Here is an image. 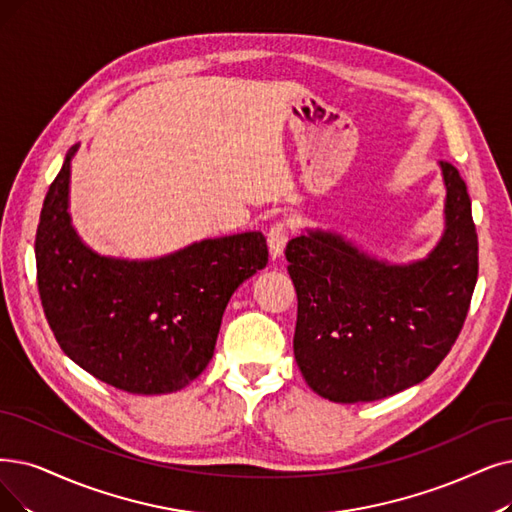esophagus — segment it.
<instances>
[{
    "label": "esophagus",
    "instance_id": "34e87169",
    "mask_svg": "<svg viewBox=\"0 0 512 512\" xmlns=\"http://www.w3.org/2000/svg\"><path fill=\"white\" fill-rule=\"evenodd\" d=\"M288 224L285 222H275L271 224V229L267 231V243H269V252L273 258H279L285 250V243H288Z\"/></svg>",
    "mask_w": 512,
    "mask_h": 512
}]
</instances>
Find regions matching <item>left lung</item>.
Segmentation results:
<instances>
[{"label": "left lung", "instance_id": "8db88e82", "mask_svg": "<svg viewBox=\"0 0 512 512\" xmlns=\"http://www.w3.org/2000/svg\"><path fill=\"white\" fill-rule=\"evenodd\" d=\"M447 229L435 252L388 267L344 239L311 231L285 245L298 296L294 357L321 397H391L431 376L462 332L479 275L466 182L441 161Z\"/></svg>", "mask_w": 512, "mask_h": 512}]
</instances>
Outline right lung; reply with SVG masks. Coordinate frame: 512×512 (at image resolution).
<instances>
[{"instance_id":"obj_1","label":"right lung","mask_w":512,"mask_h":512,"mask_svg":"<svg viewBox=\"0 0 512 512\" xmlns=\"http://www.w3.org/2000/svg\"><path fill=\"white\" fill-rule=\"evenodd\" d=\"M75 149L52 180L35 235L50 330L102 382L136 395L178 391L214 357L222 313L239 283L267 267V239H206L149 262L98 256L77 239L67 214Z\"/></svg>"}]
</instances>
